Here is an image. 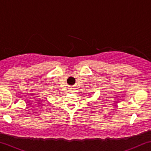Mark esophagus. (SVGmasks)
Returning a JSON list of instances; mask_svg holds the SVG:
<instances>
[{
  "instance_id": "esophagus-1",
  "label": "esophagus",
  "mask_w": 151,
  "mask_h": 151,
  "mask_svg": "<svg viewBox=\"0 0 151 151\" xmlns=\"http://www.w3.org/2000/svg\"><path fill=\"white\" fill-rule=\"evenodd\" d=\"M70 93H73V90H71V89H70Z\"/></svg>"
}]
</instances>
